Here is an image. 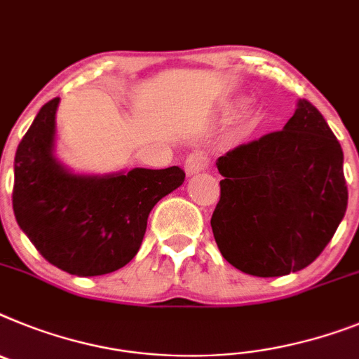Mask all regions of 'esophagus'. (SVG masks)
I'll return each mask as SVG.
<instances>
[{"label": "esophagus", "mask_w": 359, "mask_h": 359, "mask_svg": "<svg viewBox=\"0 0 359 359\" xmlns=\"http://www.w3.org/2000/svg\"><path fill=\"white\" fill-rule=\"evenodd\" d=\"M207 167V156L203 152H192L185 159V170L187 174H196Z\"/></svg>", "instance_id": "esophagus-1"}]
</instances>
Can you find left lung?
I'll list each match as a JSON object with an SVG mask.
<instances>
[{
    "label": "left lung",
    "mask_w": 359,
    "mask_h": 359,
    "mask_svg": "<svg viewBox=\"0 0 359 359\" xmlns=\"http://www.w3.org/2000/svg\"><path fill=\"white\" fill-rule=\"evenodd\" d=\"M216 165L223 180L214 240L247 274L274 278L311 265L347 210L341 145L307 100L281 130L238 145Z\"/></svg>",
    "instance_id": "1"
}]
</instances>
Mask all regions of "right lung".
<instances>
[{
  "mask_svg": "<svg viewBox=\"0 0 359 359\" xmlns=\"http://www.w3.org/2000/svg\"><path fill=\"white\" fill-rule=\"evenodd\" d=\"M57 103L54 97L39 109L18 145L12 209L54 267L76 276L109 274L136 256L150 210L185 182V172L168 167L101 177L70 174L52 156Z\"/></svg>",
  "mask_w": 359,
  "mask_h": 359,
  "instance_id": "1",
  "label": "right lung"
}]
</instances>
